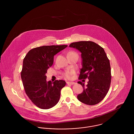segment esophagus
I'll use <instances>...</instances> for the list:
<instances>
[{"mask_svg": "<svg viewBox=\"0 0 134 134\" xmlns=\"http://www.w3.org/2000/svg\"><path fill=\"white\" fill-rule=\"evenodd\" d=\"M67 84L68 85H73L75 84V83L73 82H67Z\"/></svg>", "mask_w": 134, "mask_h": 134, "instance_id": "34e87169", "label": "esophagus"}]
</instances>
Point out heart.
<instances>
[{"instance_id":"heart-1","label":"heart","mask_w":134,"mask_h":134,"mask_svg":"<svg viewBox=\"0 0 134 134\" xmlns=\"http://www.w3.org/2000/svg\"><path fill=\"white\" fill-rule=\"evenodd\" d=\"M69 55H77V54H76V53H75V52H70L68 54V56H69ZM74 72L73 70H68V71H67L65 72V74H64V76L67 78V79H70V78L71 77V76L74 74Z\"/></svg>"}]
</instances>
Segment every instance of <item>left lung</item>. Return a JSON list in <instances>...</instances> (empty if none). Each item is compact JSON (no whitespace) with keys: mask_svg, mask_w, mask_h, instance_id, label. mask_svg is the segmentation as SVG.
<instances>
[{"mask_svg":"<svg viewBox=\"0 0 134 134\" xmlns=\"http://www.w3.org/2000/svg\"><path fill=\"white\" fill-rule=\"evenodd\" d=\"M69 47L81 53L82 68L78 79H88L86 87L84 83L78 82L82 86L83 91L77 98L87 105L96 104L103 100L109 89L111 78L109 60L103 48L93 42H74Z\"/></svg>","mask_w":134,"mask_h":134,"instance_id":"obj_1","label":"left lung"}]
</instances>
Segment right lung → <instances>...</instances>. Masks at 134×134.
Wrapping results in <instances>:
<instances>
[{"label": "right lung", "mask_w": 134, "mask_h": 134, "mask_svg": "<svg viewBox=\"0 0 134 134\" xmlns=\"http://www.w3.org/2000/svg\"><path fill=\"white\" fill-rule=\"evenodd\" d=\"M67 46L52 45L33 48L24 59L21 71L24 87L29 98L39 108H52L59 100L66 82L63 80L47 81L46 73L53 64L54 55Z\"/></svg>", "instance_id": "obj_1"}]
</instances>
